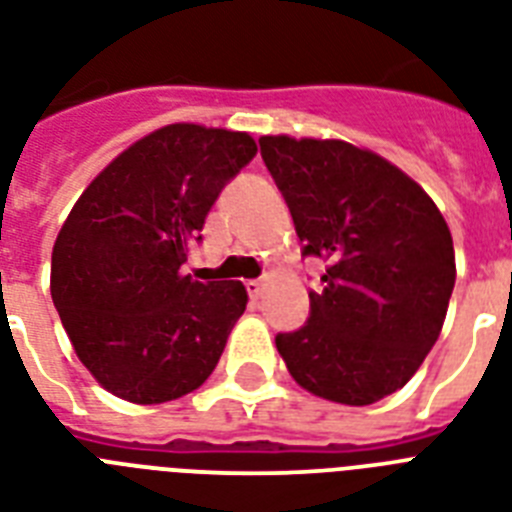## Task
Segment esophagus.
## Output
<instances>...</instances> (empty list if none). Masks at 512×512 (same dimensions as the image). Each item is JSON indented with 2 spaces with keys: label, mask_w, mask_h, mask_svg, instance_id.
I'll return each instance as SVG.
<instances>
[{
  "label": "esophagus",
  "mask_w": 512,
  "mask_h": 512,
  "mask_svg": "<svg viewBox=\"0 0 512 512\" xmlns=\"http://www.w3.org/2000/svg\"><path fill=\"white\" fill-rule=\"evenodd\" d=\"M247 294H249V297H260V294H263V281H257V278H255V281H247Z\"/></svg>",
  "instance_id": "1"
}]
</instances>
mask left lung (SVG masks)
<instances>
[{"mask_svg": "<svg viewBox=\"0 0 512 512\" xmlns=\"http://www.w3.org/2000/svg\"><path fill=\"white\" fill-rule=\"evenodd\" d=\"M260 155L302 257L326 263L305 326L276 336L286 368L323 400H384L439 339L455 286L450 228L413 178L368 149L263 136Z\"/></svg>", "mask_w": 512, "mask_h": 512, "instance_id": "obj_1", "label": "left lung"}]
</instances>
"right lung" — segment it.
<instances>
[{
    "label": "right lung",
    "instance_id": "add662e5",
    "mask_svg": "<svg viewBox=\"0 0 512 512\" xmlns=\"http://www.w3.org/2000/svg\"><path fill=\"white\" fill-rule=\"evenodd\" d=\"M257 155L242 131L173 123L83 191L52 249V302L81 363L120 400L160 405L215 371L242 281L181 273L223 186Z\"/></svg>",
    "mask_w": 512,
    "mask_h": 512
}]
</instances>
